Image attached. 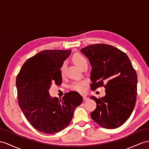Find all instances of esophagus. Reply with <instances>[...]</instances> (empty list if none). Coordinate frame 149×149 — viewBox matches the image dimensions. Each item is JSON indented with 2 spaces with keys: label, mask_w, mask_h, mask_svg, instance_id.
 Segmentation results:
<instances>
[{
  "label": "esophagus",
  "mask_w": 149,
  "mask_h": 149,
  "mask_svg": "<svg viewBox=\"0 0 149 149\" xmlns=\"http://www.w3.org/2000/svg\"><path fill=\"white\" fill-rule=\"evenodd\" d=\"M82 97H83V100L84 101H87L89 100V98L87 97L86 95H82Z\"/></svg>",
  "instance_id": "34e87169"
}]
</instances>
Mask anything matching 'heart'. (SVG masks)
Listing matches in <instances>:
<instances>
[{"instance_id": "1", "label": "heart", "mask_w": 149, "mask_h": 149, "mask_svg": "<svg viewBox=\"0 0 149 149\" xmlns=\"http://www.w3.org/2000/svg\"><path fill=\"white\" fill-rule=\"evenodd\" d=\"M73 61L76 65H77L81 68L83 65L87 62V60L86 59L85 57H84L81 54L76 53L73 57ZM65 68V63H63L62 67H61V74H62V75L64 74ZM85 84L86 82L84 81H76L72 82L70 86V87L72 90L81 92V91H83L84 89Z\"/></svg>"}]
</instances>
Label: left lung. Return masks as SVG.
Returning <instances> with one entry per match:
<instances>
[{
	"label": "left lung",
	"mask_w": 149,
	"mask_h": 149,
	"mask_svg": "<svg viewBox=\"0 0 149 149\" xmlns=\"http://www.w3.org/2000/svg\"><path fill=\"white\" fill-rule=\"evenodd\" d=\"M81 52L92 67L91 89L106 88L104 97H91L96 102L91 118L105 128L120 127L130 116L136 100L137 75L130 60L126 53L107 44L91 45Z\"/></svg>",
	"instance_id": "obj_1"
}]
</instances>
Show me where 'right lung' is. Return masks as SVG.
Instances as JSON below:
<instances>
[{
	"label": "right lung",
	"instance_id": "add662e5",
	"mask_svg": "<svg viewBox=\"0 0 149 149\" xmlns=\"http://www.w3.org/2000/svg\"><path fill=\"white\" fill-rule=\"evenodd\" d=\"M71 50H43L26 61L16 78L18 103L26 119L37 130L53 134L69 125L75 109L83 101L77 92L62 100L49 96L52 84L62 82L60 68Z\"/></svg>",
	"mask_w": 149,
	"mask_h": 149
}]
</instances>
